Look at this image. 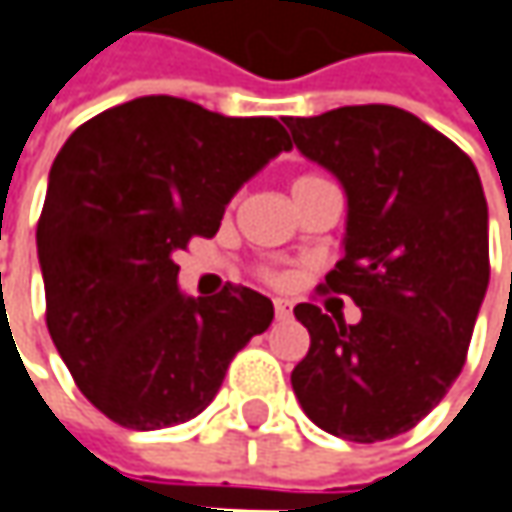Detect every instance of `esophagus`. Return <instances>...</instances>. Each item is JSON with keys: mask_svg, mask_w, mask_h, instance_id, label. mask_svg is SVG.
<instances>
[{"mask_svg": "<svg viewBox=\"0 0 512 512\" xmlns=\"http://www.w3.org/2000/svg\"><path fill=\"white\" fill-rule=\"evenodd\" d=\"M275 316L278 319H290L293 316V304L287 302V299H275Z\"/></svg>", "mask_w": 512, "mask_h": 512, "instance_id": "esophagus-1", "label": "esophagus"}]
</instances>
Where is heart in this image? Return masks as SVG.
<instances>
[{"mask_svg":"<svg viewBox=\"0 0 512 512\" xmlns=\"http://www.w3.org/2000/svg\"><path fill=\"white\" fill-rule=\"evenodd\" d=\"M313 178H316V175H302V178H296V181H293V187H299V184H307V181H313Z\"/></svg>","mask_w":512,"mask_h":512,"instance_id":"b5f03b06","label":"heart"}]
</instances>
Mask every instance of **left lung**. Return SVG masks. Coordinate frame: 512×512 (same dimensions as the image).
<instances>
[{
  "label": "left lung",
  "instance_id": "left-lung-1",
  "mask_svg": "<svg viewBox=\"0 0 512 512\" xmlns=\"http://www.w3.org/2000/svg\"><path fill=\"white\" fill-rule=\"evenodd\" d=\"M304 158L346 190L343 257L325 290L351 296L360 322L296 304L310 349L293 393L313 425L378 442L425 419L466 363L489 284L487 199L475 163L393 105L290 117Z\"/></svg>",
  "mask_w": 512,
  "mask_h": 512
}]
</instances>
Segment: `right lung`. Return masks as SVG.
Wrapping results in <instances>:
<instances>
[{"label": "right lung", "mask_w": 512, "mask_h": 512, "mask_svg": "<svg viewBox=\"0 0 512 512\" xmlns=\"http://www.w3.org/2000/svg\"><path fill=\"white\" fill-rule=\"evenodd\" d=\"M290 149L272 117H222L140 96L70 134L37 222L46 325L87 401L131 431L199 416L228 363L275 316L249 287L178 290L175 252L219 231L225 205Z\"/></svg>", "instance_id": "1"}]
</instances>
